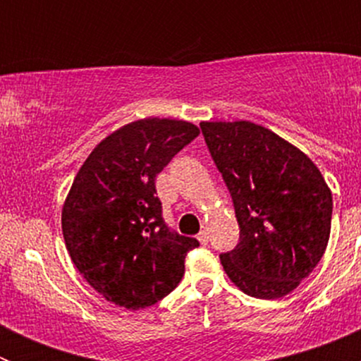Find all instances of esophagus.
Listing matches in <instances>:
<instances>
[{"label": "esophagus", "instance_id": "1", "mask_svg": "<svg viewBox=\"0 0 361 361\" xmlns=\"http://www.w3.org/2000/svg\"><path fill=\"white\" fill-rule=\"evenodd\" d=\"M197 240H199L200 244H202V245H206V244H208V240H209V237H208V231H200V233H199V237H197Z\"/></svg>", "mask_w": 361, "mask_h": 361}]
</instances>
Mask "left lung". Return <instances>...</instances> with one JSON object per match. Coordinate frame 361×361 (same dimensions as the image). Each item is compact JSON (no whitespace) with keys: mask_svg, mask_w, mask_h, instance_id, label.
I'll use <instances>...</instances> for the list:
<instances>
[{"mask_svg":"<svg viewBox=\"0 0 361 361\" xmlns=\"http://www.w3.org/2000/svg\"><path fill=\"white\" fill-rule=\"evenodd\" d=\"M204 139L231 193L240 242L220 255L242 293L276 300L317 267L331 235L333 193L317 164L251 121H202Z\"/></svg>","mask_w":361,"mask_h":361,"instance_id":"8db88e82","label":"left lung"}]
</instances>
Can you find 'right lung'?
I'll return each mask as SVG.
<instances>
[{"instance_id": "obj_1", "label": "right lung", "mask_w": 361, "mask_h": 361, "mask_svg": "<svg viewBox=\"0 0 361 361\" xmlns=\"http://www.w3.org/2000/svg\"><path fill=\"white\" fill-rule=\"evenodd\" d=\"M199 133L188 121H133L104 137L73 178L61 212L66 250L111 304L149 307L183 279L199 242L166 228L155 177Z\"/></svg>"}]
</instances>
